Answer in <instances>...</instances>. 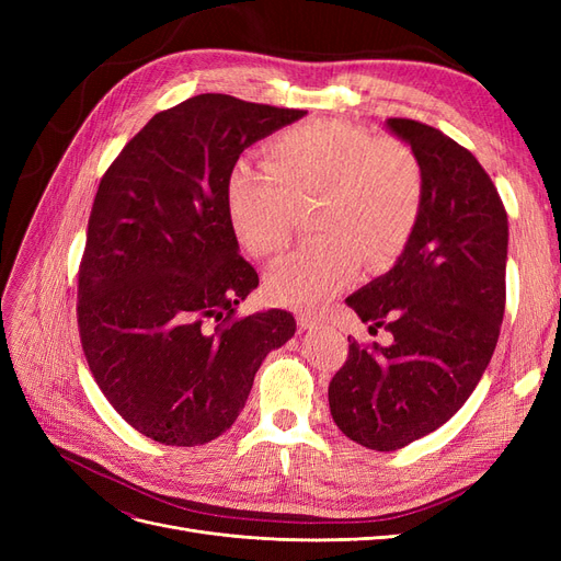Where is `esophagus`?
<instances>
[{"mask_svg":"<svg viewBox=\"0 0 561 561\" xmlns=\"http://www.w3.org/2000/svg\"><path fill=\"white\" fill-rule=\"evenodd\" d=\"M297 322H299L301 330H316V328L322 325V320L316 318V316H297Z\"/></svg>","mask_w":561,"mask_h":561,"instance_id":"1","label":"esophagus"}]
</instances>
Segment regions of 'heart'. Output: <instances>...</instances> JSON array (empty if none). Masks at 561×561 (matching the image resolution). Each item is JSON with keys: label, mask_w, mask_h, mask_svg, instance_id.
I'll list each match as a JSON object with an SVG mask.
<instances>
[{"label": "heart", "mask_w": 561, "mask_h": 561, "mask_svg": "<svg viewBox=\"0 0 561 561\" xmlns=\"http://www.w3.org/2000/svg\"><path fill=\"white\" fill-rule=\"evenodd\" d=\"M421 201L423 175L410 147L336 118L278 133L266 145L264 171L239 163L227 184L233 231L260 260L287 250L297 210L316 203L318 239L268 276L271 299L293 309H318L363 260L386 266L412 236Z\"/></svg>", "instance_id": "1"}]
</instances>
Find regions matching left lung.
I'll return each instance as SVG.
<instances>
[{
    "label": "left lung",
    "mask_w": 561,
    "mask_h": 561,
    "mask_svg": "<svg viewBox=\"0 0 561 561\" xmlns=\"http://www.w3.org/2000/svg\"><path fill=\"white\" fill-rule=\"evenodd\" d=\"M423 175L414 231L396 264L346 304L393 334L351 342L330 381V412L346 437L396 451L447 423L480 383L505 311L507 215L480 161L443 130L388 118Z\"/></svg>",
    "instance_id": "obj_1"
}]
</instances>
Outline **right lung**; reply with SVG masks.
<instances>
[{"instance_id": "add662e5", "label": "right lung", "mask_w": 561, "mask_h": 561, "mask_svg": "<svg viewBox=\"0 0 561 561\" xmlns=\"http://www.w3.org/2000/svg\"><path fill=\"white\" fill-rule=\"evenodd\" d=\"M304 110L201 93L159 112L100 180L79 266L89 367L130 426L171 447L222 435L293 313L233 318L260 276L241 254L227 184L243 149Z\"/></svg>"}]
</instances>
